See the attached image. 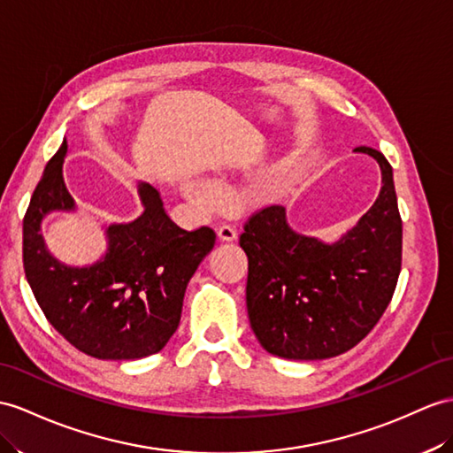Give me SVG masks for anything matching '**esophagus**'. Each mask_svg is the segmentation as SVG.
<instances>
[{
	"label": "esophagus",
	"instance_id": "34e87169",
	"mask_svg": "<svg viewBox=\"0 0 453 453\" xmlns=\"http://www.w3.org/2000/svg\"><path fill=\"white\" fill-rule=\"evenodd\" d=\"M217 238H219L220 242H234V240L238 238L236 228L230 226V225L219 226V228H217Z\"/></svg>",
	"mask_w": 453,
	"mask_h": 453
}]
</instances>
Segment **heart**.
I'll return each instance as SVG.
<instances>
[{"instance_id":"1","label":"heart","mask_w":453,"mask_h":453,"mask_svg":"<svg viewBox=\"0 0 453 453\" xmlns=\"http://www.w3.org/2000/svg\"><path fill=\"white\" fill-rule=\"evenodd\" d=\"M188 194H190V197H194V200L205 209L213 207L219 202L217 186L211 184V182H205V180L190 182L188 184Z\"/></svg>"}]
</instances>
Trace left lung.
<instances>
[{
  "instance_id": "left-lung-1",
  "label": "left lung",
  "mask_w": 453,
  "mask_h": 453,
  "mask_svg": "<svg viewBox=\"0 0 453 453\" xmlns=\"http://www.w3.org/2000/svg\"><path fill=\"white\" fill-rule=\"evenodd\" d=\"M382 188L334 244L302 236L282 205L253 213L240 234L248 256L246 303L259 344L284 359H326L365 338L388 307L402 271V217L392 167L380 151Z\"/></svg>"
}]
</instances>
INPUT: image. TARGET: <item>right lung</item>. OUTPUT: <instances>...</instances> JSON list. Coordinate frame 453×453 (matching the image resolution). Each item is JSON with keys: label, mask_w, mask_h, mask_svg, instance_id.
Wrapping results in <instances>:
<instances>
[{"label": "right lung", "mask_w": 453, "mask_h": 453, "mask_svg": "<svg viewBox=\"0 0 453 453\" xmlns=\"http://www.w3.org/2000/svg\"><path fill=\"white\" fill-rule=\"evenodd\" d=\"M65 153L67 142L46 165L23 220L32 294L51 326L86 356L123 361L157 354L179 328L186 286L213 250V228L176 226L159 192L143 182V213L107 228L105 257L90 267H67L50 256L40 234L46 213L74 209L63 182Z\"/></svg>", "instance_id": "add662e5"}]
</instances>
